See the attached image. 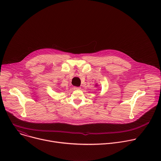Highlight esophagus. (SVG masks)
Wrapping results in <instances>:
<instances>
[{"label": "esophagus", "mask_w": 161, "mask_h": 161, "mask_svg": "<svg viewBox=\"0 0 161 161\" xmlns=\"http://www.w3.org/2000/svg\"><path fill=\"white\" fill-rule=\"evenodd\" d=\"M74 89H75V90H80V88L78 87V86H75V87H74Z\"/></svg>", "instance_id": "esophagus-1"}]
</instances>
